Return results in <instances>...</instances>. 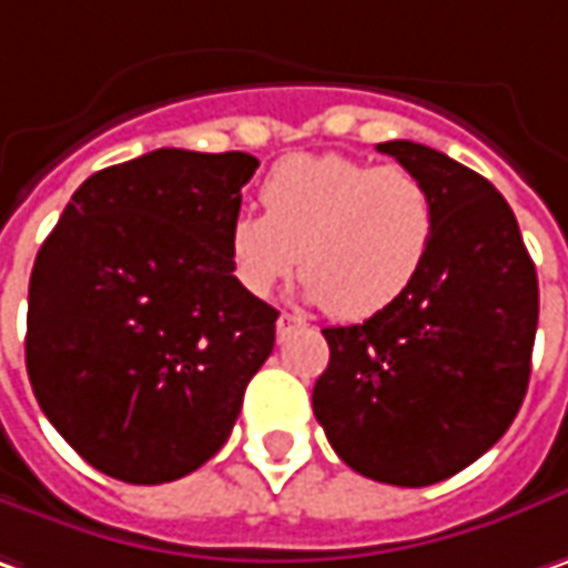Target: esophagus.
<instances>
[{"instance_id": "esophagus-1", "label": "esophagus", "mask_w": 568, "mask_h": 568, "mask_svg": "<svg viewBox=\"0 0 568 568\" xmlns=\"http://www.w3.org/2000/svg\"><path fill=\"white\" fill-rule=\"evenodd\" d=\"M298 327H305V321H302L298 314H288V311H283V314H280V321H276V336L285 339L288 333H295Z\"/></svg>"}]
</instances>
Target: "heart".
<instances>
[{"mask_svg": "<svg viewBox=\"0 0 568 568\" xmlns=\"http://www.w3.org/2000/svg\"><path fill=\"white\" fill-rule=\"evenodd\" d=\"M260 212L225 225L235 283L266 298L295 266L305 295L346 321L390 308L423 273L435 241V200L404 164L353 155H288L260 184Z\"/></svg>", "mask_w": 568, "mask_h": 568, "instance_id": "1", "label": "heart"}]
</instances>
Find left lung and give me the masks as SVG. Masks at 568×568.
I'll use <instances>...</instances> for the list:
<instances>
[{"instance_id": "1", "label": "left lung", "mask_w": 568, "mask_h": 568, "mask_svg": "<svg viewBox=\"0 0 568 568\" xmlns=\"http://www.w3.org/2000/svg\"><path fill=\"white\" fill-rule=\"evenodd\" d=\"M378 152L419 174L435 241L416 283L365 324L327 327L314 416L356 474L390 486L448 480L486 455L528 394L537 270L506 196L429 145Z\"/></svg>"}]
</instances>
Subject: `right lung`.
<instances>
[{"label":"right lung","instance_id":"1","mask_svg":"<svg viewBox=\"0 0 568 568\" xmlns=\"http://www.w3.org/2000/svg\"><path fill=\"white\" fill-rule=\"evenodd\" d=\"M260 161L155 149L91 174L43 241L24 362L40 409L88 464L155 486L232 435L276 317L235 283L225 225Z\"/></svg>","mask_w":568,"mask_h":568}]
</instances>
